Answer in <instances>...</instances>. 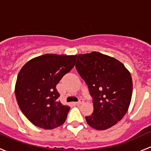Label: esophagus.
<instances>
[{
    "instance_id": "34e87169",
    "label": "esophagus",
    "mask_w": 151,
    "mask_h": 151,
    "mask_svg": "<svg viewBox=\"0 0 151 151\" xmlns=\"http://www.w3.org/2000/svg\"><path fill=\"white\" fill-rule=\"evenodd\" d=\"M83 103H84V101H83V99H80V101H77V104L80 105V104H83Z\"/></svg>"
}]
</instances>
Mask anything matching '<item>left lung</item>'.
Listing matches in <instances>:
<instances>
[{"instance_id": "8db88e82", "label": "left lung", "mask_w": 151, "mask_h": 151, "mask_svg": "<svg viewBox=\"0 0 151 151\" xmlns=\"http://www.w3.org/2000/svg\"><path fill=\"white\" fill-rule=\"evenodd\" d=\"M75 66L93 97V112L85 117L87 123L96 130L109 129L129 109L133 90L130 72L119 60L98 52L78 55Z\"/></svg>"}]
</instances>
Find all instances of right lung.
<instances>
[{"instance_id":"right-lung-1","label":"right lung","mask_w":151,"mask_h":151,"mask_svg":"<svg viewBox=\"0 0 151 151\" xmlns=\"http://www.w3.org/2000/svg\"><path fill=\"white\" fill-rule=\"evenodd\" d=\"M77 55L45 54L27 62L19 71L15 95L22 113L33 125L53 129L64 123L70 109L58 99L56 85L75 65Z\"/></svg>"}]
</instances>
